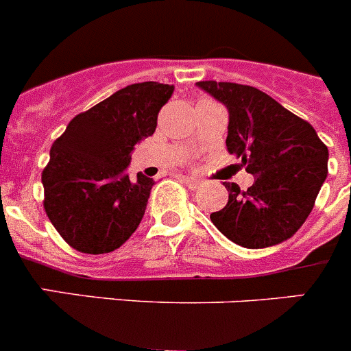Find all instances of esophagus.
<instances>
[{"instance_id": "obj_1", "label": "esophagus", "mask_w": 351, "mask_h": 351, "mask_svg": "<svg viewBox=\"0 0 351 351\" xmlns=\"http://www.w3.org/2000/svg\"><path fill=\"white\" fill-rule=\"evenodd\" d=\"M182 182L185 183V185L189 186V189H191V191H195V189H199V186L202 185L201 180L194 178V176H182Z\"/></svg>"}]
</instances>
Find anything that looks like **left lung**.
<instances>
[{
	"label": "left lung",
	"instance_id": "left-lung-1",
	"mask_svg": "<svg viewBox=\"0 0 351 351\" xmlns=\"http://www.w3.org/2000/svg\"><path fill=\"white\" fill-rule=\"evenodd\" d=\"M199 88L228 110L227 149L242 157L254 183L242 192L225 183L228 202L211 213L227 239L250 250L293 237L312 213L327 176L329 152L310 123L258 88L199 81Z\"/></svg>",
	"mask_w": 351,
	"mask_h": 351
}]
</instances>
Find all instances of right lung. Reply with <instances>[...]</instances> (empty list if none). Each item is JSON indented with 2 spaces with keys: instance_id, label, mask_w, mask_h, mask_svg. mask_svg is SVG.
Listing matches in <instances>:
<instances>
[{
  "instance_id": "1",
  "label": "right lung",
  "mask_w": 351,
  "mask_h": 351,
  "mask_svg": "<svg viewBox=\"0 0 351 351\" xmlns=\"http://www.w3.org/2000/svg\"><path fill=\"white\" fill-rule=\"evenodd\" d=\"M175 86L130 84L67 124L43 169L45 211L65 242L86 254L117 250L138 228L154 180L126 168L136 143L152 136Z\"/></svg>"
}]
</instances>
